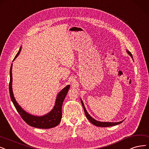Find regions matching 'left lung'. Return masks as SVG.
<instances>
[{
    "mask_svg": "<svg viewBox=\"0 0 149 149\" xmlns=\"http://www.w3.org/2000/svg\"><path fill=\"white\" fill-rule=\"evenodd\" d=\"M127 52L128 54L132 57L133 58V56L132 54V53H131L129 51H127ZM81 103H82V107L83 108H84V112H85V114H86V117L88 118V120L90 121L92 124H93L95 126H97V127H111V126H114V125H118V124H120L121 123L123 120L121 121V122H99V121H97L96 120H95L94 118H93L90 115H89L86 108L84 107V103H83L82 101L81 100Z\"/></svg>",
    "mask_w": 149,
    "mask_h": 149,
    "instance_id": "obj_1",
    "label": "left lung"
}]
</instances>
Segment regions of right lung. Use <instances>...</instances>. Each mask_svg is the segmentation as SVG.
Instances as JSON below:
<instances>
[{
    "label": "right lung",
    "mask_w": 149,
    "mask_h": 149,
    "mask_svg": "<svg viewBox=\"0 0 149 149\" xmlns=\"http://www.w3.org/2000/svg\"><path fill=\"white\" fill-rule=\"evenodd\" d=\"M21 47H20L18 52L17 53V54L15 57L13 61H14L15 59L18 56L21 52ZM12 65L13 64H11L10 71V79L9 83V91L10 98L15 107L16 109L18 112L22 119L24 120L29 125L38 128L47 129L55 127L56 126L58 125L61 121V118L62 116V106L63 100L65 97H66L67 92L70 88V85H68L67 86L65 87L58 93L56 98L54 108H53L52 110L50 112H49L48 114L41 117H37L31 115L27 113L26 111H24L21 108V106H19V104L16 102V100L13 96V93L12 91V72H11V70H12Z\"/></svg>",
    "instance_id": "add662e5"
}]
</instances>
